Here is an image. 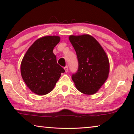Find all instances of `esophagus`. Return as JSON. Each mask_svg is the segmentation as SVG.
I'll return each mask as SVG.
<instances>
[{
    "mask_svg": "<svg viewBox=\"0 0 134 134\" xmlns=\"http://www.w3.org/2000/svg\"><path fill=\"white\" fill-rule=\"evenodd\" d=\"M64 70H65V72H68V70H69V69H68V67H67V66L64 67Z\"/></svg>",
    "mask_w": 134,
    "mask_h": 134,
    "instance_id": "obj_1",
    "label": "esophagus"
}]
</instances>
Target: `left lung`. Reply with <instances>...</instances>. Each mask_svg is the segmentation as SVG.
<instances>
[{
  "label": "left lung",
  "instance_id": "8db88e82",
  "mask_svg": "<svg viewBox=\"0 0 134 134\" xmlns=\"http://www.w3.org/2000/svg\"><path fill=\"white\" fill-rule=\"evenodd\" d=\"M69 40L75 49L78 70L71 79L80 92L93 94L107 80L109 63L99 43L89 35H71Z\"/></svg>",
  "mask_w": 134,
  "mask_h": 134
}]
</instances>
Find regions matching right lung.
Segmentation results:
<instances>
[{
    "instance_id": "add662e5",
    "label": "right lung",
    "mask_w": 134,
    "mask_h": 134,
    "mask_svg": "<svg viewBox=\"0 0 134 134\" xmlns=\"http://www.w3.org/2000/svg\"><path fill=\"white\" fill-rule=\"evenodd\" d=\"M58 36L38 39L26 51L21 65V75L32 92L44 95L51 92L62 72L65 70L57 64L53 49L60 42Z\"/></svg>"
}]
</instances>
